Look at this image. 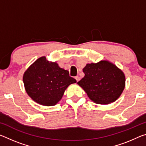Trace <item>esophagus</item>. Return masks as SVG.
I'll list each match as a JSON object with an SVG mask.
<instances>
[{
    "instance_id": "esophagus-1",
    "label": "esophagus",
    "mask_w": 146,
    "mask_h": 146,
    "mask_svg": "<svg viewBox=\"0 0 146 146\" xmlns=\"http://www.w3.org/2000/svg\"><path fill=\"white\" fill-rule=\"evenodd\" d=\"M75 79H76V82H78V81L80 80V77H79L78 76H75Z\"/></svg>"
}]
</instances>
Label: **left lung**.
Here are the masks:
<instances>
[{
	"instance_id": "obj_1",
	"label": "left lung",
	"mask_w": 146,
	"mask_h": 146,
	"mask_svg": "<svg viewBox=\"0 0 146 146\" xmlns=\"http://www.w3.org/2000/svg\"><path fill=\"white\" fill-rule=\"evenodd\" d=\"M83 72L84 77L77 84L96 104L115 102L124 89V74L110 62L102 60L97 64H88Z\"/></svg>"
}]
</instances>
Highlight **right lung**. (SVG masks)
Here are the masks:
<instances>
[{"instance_id":"add662e5","label":"right lung","mask_w":146,"mask_h":146,"mask_svg":"<svg viewBox=\"0 0 146 146\" xmlns=\"http://www.w3.org/2000/svg\"><path fill=\"white\" fill-rule=\"evenodd\" d=\"M23 82L32 99L40 104L51 106L61 99L66 89L76 81L68 71L42 56L26 71Z\"/></svg>"}]
</instances>
